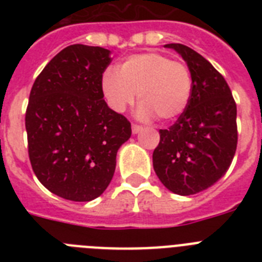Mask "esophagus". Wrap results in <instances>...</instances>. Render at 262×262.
I'll use <instances>...</instances> for the list:
<instances>
[{
  "label": "esophagus",
  "mask_w": 262,
  "mask_h": 262,
  "mask_svg": "<svg viewBox=\"0 0 262 262\" xmlns=\"http://www.w3.org/2000/svg\"><path fill=\"white\" fill-rule=\"evenodd\" d=\"M140 131H143V127L139 126V124H133V134L134 135H136V134H139Z\"/></svg>",
  "instance_id": "esophagus-1"
}]
</instances>
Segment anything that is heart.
<instances>
[{
	"instance_id": "1",
	"label": "heart",
	"mask_w": 262,
	"mask_h": 262,
	"mask_svg": "<svg viewBox=\"0 0 262 262\" xmlns=\"http://www.w3.org/2000/svg\"><path fill=\"white\" fill-rule=\"evenodd\" d=\"M102 93L108 106L123 113L139 93L138 115L163 122L177 119L186 110L191 97L193 80L186 64L173 61L157 52L136 53L119 62L117 72L102 76Z\"/></svg>"
}]
</instances>
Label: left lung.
Masks as SVG:
<instances>
[{
  "label": "left lung",
  "instance_id": "1",
  "mask_svg": "<svg viewBox=\"0 0 262 262\" xmlns=\"http://www.w3.org/2000/svg\"><path fill=\"white\" fill-rule=\"evenodd\" d=\"M193 80L186 110L173 126L160 129L152 163L161 184L178 195L206 190L226 174L237 145L236 103L223 76L200 53L178 43Z\"/></svg>",
  "mask_w": 262,
  "mask_h": 262
}]
</instances>
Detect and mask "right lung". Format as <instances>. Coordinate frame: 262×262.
<instances>
[{
	"mask_svg": "<svg viewBox=\"0 0 262 262\" xmlns=\"http://www.w3.org/2000/svg\"><path fill=\"white\" fill-rule=\"evenodd\" d=\"M110 51L73 45L60 51L30 93L26 131L32 170L51 193L89 202L110 184L131 123L103 99Z\"/></svg>",
	"mask_w": 262,
	"mask_h": 262,
	"instance_id": "right-lung-1",
	"label": "right lung"
}]
</instances>
